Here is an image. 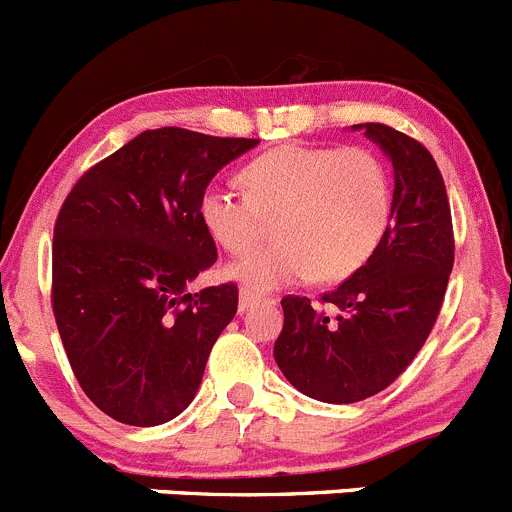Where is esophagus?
<instances>
[{"label":"esophagus","mask_w":512,"mask_h":512,"mask_svg":"<svg viewBox=\"0 0 512 512\" xmlns=\"http://www.w3.org/2000/svg\"><path fill=\"white\" fill-rule=\"evenodd\" d=\"M261 297L248 292V289H241V297H238V312H248L253 305H259Z\"/></svg>","instance_id":"obj_1"}]
</instances>
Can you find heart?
<instances>
[{
  "instance_id": "b5f03b06",
  "label": "heart",
  "mask_w": 512,
  "mask_h": 512,
  "mask_svg": "<svg viewBox=\"0 0 512 512\" xmlns=\"http://www.w3.org/2000/svg\"><path fill=\"white\" fill-rule=\"evenodd\" d=\"M246 194L212 184L200 200V220L212 241L243 253L277 217L269 246L253 248L228 269L248 292L343 282L372 259L392 215L390 179L364 146L271 148L243 166Z\"/></svg>"
}]
</instances>
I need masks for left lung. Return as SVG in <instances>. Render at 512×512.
Masks as SVG:
<instances>
[{
	"label": "left lung",
	"instance_id": "obj_1",
	"mask_svg": "<svg viewBox=\"0 0 512 512\" xmlns=\"http://www.w3.org/2000/svg\"><path fill=\"white\" fill-rule=\"evenodd\" d=\"M354 130H364L395 169L390 228L372 259L323 295L333 312L284 297L274 343L289 384L333 405L377 395L408 369L436 323L454 266L449 197L428 148L382 122Z\"/></svg>",
	"mask_w": 512,
	"mask_h": 512
}]
</instances>
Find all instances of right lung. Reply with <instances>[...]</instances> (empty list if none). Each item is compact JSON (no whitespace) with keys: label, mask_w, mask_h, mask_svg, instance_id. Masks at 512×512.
<instances>
[{"label":"right lung","mask_w":512,"mask_h":512,"mask_svg":"<svg viewBox=\"0 0 512 512\" xmlns=\"http://www.w3.org/2000/svg\"><path fill=\"white\" fill-rule=\"evenodd\" d=\"M259 146L184 128L140 133L81 176L53 230V315L81 390L128 425L187 410L238 287L192 292L217 259L200 200Z\"/></svg>","instance_id":"1"}]
</instances>
